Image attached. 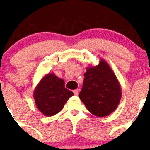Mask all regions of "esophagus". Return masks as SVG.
Masks as SVG:
<instances>
[{"instance_id": "1", "label": "esophagus", "mask_w": 150, "mask_h": 150, "mask_svg": "<svg viewBox=\"0 0 150 150\" xmlns=\"http://www.w3.org/2000/svg\"><path fill=\"white\" fill-rule=\"evenodd\" d=\"M79 89H75V90L73 91V92H74V94H75V95H76V96H77L78 95V94H79Z\"/></svg>"}]
</instances>
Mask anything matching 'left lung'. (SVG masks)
Returning a JSON list of instances; mask_svg holds the SVG:
<instances>
[{
    "instance_id": "obj_1",
    "label": "left lung",
    "mask_w": 150,
    "mask_h": 150,
    "mask_svg": "<svg viewBox=\"0 0 150 150\" xmlns=\"http://www.w3.org/2000/svg\"><path fill=\"white\" fill-rule=\"evenodd\" d=\"M86 70L79 97L92 114L101 118L108 116L116 109L121 99L119 82L104 58Z\"/></svg>"
}]
</instances>
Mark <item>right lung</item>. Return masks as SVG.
Returning a JSON list of instances; mask_svg holds the SVG:
<instances>
[{
  "instance_id": "obj_1",
  "label": "right lung",
  "mask_w": 150,
  "mask_h": 150,
  "mask_svg": "<svg viewBox=\"0 0 150 150\" xmlns=\"http://www.w3.org/2000/svg\"><path fill=\"white\" fill-rule=\"evenodd\" d=\"M73 94V92L65 88L64 80L53 73L44 75L33 92L38 110L46 116L59 113Z\"/></svg>"
}]
</instances>
